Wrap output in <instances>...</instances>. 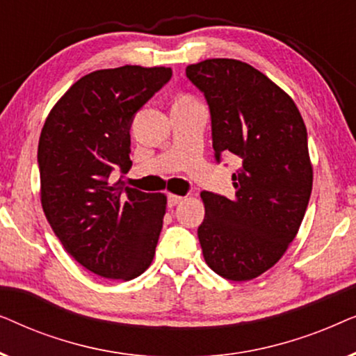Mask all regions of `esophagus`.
<instances>
[{
    "mask_svg": "<svg viewBox=\"0 0 356 356\" xmlns=\"http://www.w3.org/2000/svg\"><path fill=\"white\" fill-rule=\"evenodd\" d=\"M184 199H186L184 196H178V194H170V196H168V207L178 206V204H181Z\"/></svg>",
    "mask_w": 356,
    "mask_h": 356,
    "instance_id": "esophagus-1",
    "label": "esophagus"
}]
</instances>
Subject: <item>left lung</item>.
I'll return each instance as SVG.
<instances>
[{"instance_id":"1","label":"left lung","mask_w":356,"mask_h":356,"mask_svg":"<svg viewBox=\"0 0 356 356\" xmlns=\"http://www.w3.org/2000/svg\"><path fill=\"white\" fill-rule=\"evenodd\" d=\"M206 95L212 144L241 159L232 199L204 191L197 230L207 266L233 282L252 280L275 266L303 222L313 189L308 133L284 89L248 63L212 58L186 67Z\"/></svg>"}]
</instances>
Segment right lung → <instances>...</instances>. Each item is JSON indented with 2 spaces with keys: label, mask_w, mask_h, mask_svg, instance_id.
<instances>
[{
  "label": "right lung",
  "mask_w": 356,
  "mask_h": 356,
  "mask_svg": "<svg viewBox=\"0 0 356 356\" xmlns=\"http://www.w3.org/2000/svg\"><path fill=\"white\" fill-rule=\"evenodd\" d=\"M172 77L163 66L99 70L53 105L38 139L40 201L61 245L87 270L131 280L152 264L167 211L163 193L126 186L131 121Z\"/></svg>",
  "instance_id": "add662e5"
}]
</instances>
